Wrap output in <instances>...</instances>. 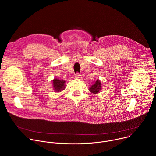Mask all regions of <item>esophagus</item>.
<instances>
[{
	"mask_svg": "<svg viewBox=\"0 0 156 156\" xmlns=\"http://www.w3.org/2000/svg\"><path fill=\"white\" fill-rule=\"evenodd\" d=\"M75 78H81V75H80V73H76L75 74Z\"/></svg>",
	"mask_w": 156,
	"mask_h": 156,
	"instance_id": "esophagus-1",
	"label": "esophagus"
}]
</instances>
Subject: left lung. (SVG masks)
Instances as JSON below:
<instances>
[{
  "label": "left lung",
  "mask_w": 156,
  "mask_h": 156,
  "mask_svg": "<svg viewBox=\"0 0 156 156\" xmlns=\"http://www.w3.org/2000/svg\"><path fill=\"white\" fill-rule=\"evenodd\" d=\"M101 83L100 80H97L96 82L90 87L89 89V90L92 93L96 94L97 93H99V91L101 90Z\"/></svg>",
  "instance_id": "8db88e82"
}]
</instances>
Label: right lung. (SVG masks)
Here are the masks:
<instances>
[{"instance_id": "obj_1", "label": "right lung", "mask_w": 156, "mask_h": 156, "mask_svg": "<svg viewBox=\"0 0 156 156\" xmlns=\"http://www.w3.org/2000/svg\"><path fill=\"white\" fill-rule=\"evenodd\" d=\"M53 87L54 90L55 92H61L65 88V81L64 80H60L59 79L55 78L53 81Z\"/></svg>"}]
</instances>
